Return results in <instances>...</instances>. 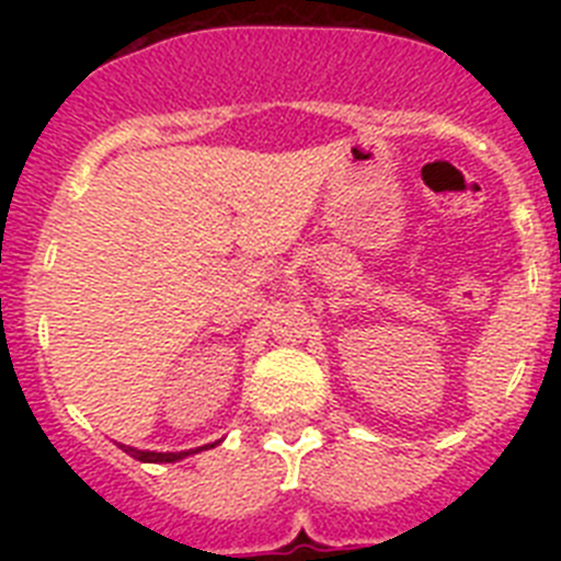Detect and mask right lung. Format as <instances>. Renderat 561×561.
<instances>
[{"instance_id":"obj_1","label":"right lung","mask_w":561,"mask_h":561,"mask_svg":"<svg viewBox=\"0 0 561 561\" xmlns=\"http://www.w3.org/2000/svg\"><path fill=\"white\" fill-rule=\"evenodd\" d=\"M216 444H219V440H216ZM216 444H207V447H196V449H185V453H151V449H134V447H126V444H121V449L126 455H131V458L142 460V463H176V460L187 458V455L202 453V449L216 447Z\"/></svg>"}]
</instances>
